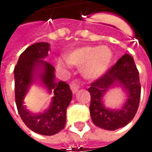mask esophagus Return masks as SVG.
<instances>
[{"instance_id":"1","label":"esophagus","mask_w":152,"mask_h":152,"mask_svg":"<svg viewBox=\"0 0 152 152\" xmlns=\"http://www.w3.org/2000/svg\"><path fill=\"white\" fill-rule=\"evenodd\" d=\"M70 88H71V89H72V93H76L77 92V90L79 89L80 86L77 84V83L73 81V82H72L71 84H70Z\"/></svg>"}]
</instances>
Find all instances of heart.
<instances>
[{"label": "heart", "instance_id": "b5f03b06", "mask_svg": "<svg viewBox=\"0 0 152 152\" xmlns=\"http://www.w3.org/2000/svg\"><path fill=\"white\" fill-rule=\"evenodd\" d=\"M113 58L112 50L107 45H86L76 48L65 55L66 63L71 66L81 67L83 76L87 80L99 79L111 66ZM58 66L66 67L58 62Z\"/></svg>", "mask_w": 152, "mask_h": 152}]
</instances>
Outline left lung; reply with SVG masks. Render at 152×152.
Returning a JSON list of instances; mask_svg holds the SVG:
<instances>
[{
  "instance_id": "obj_1",
  "label": "left lung",
  "mask_w": 152,
  "mask_h": 152,
  "mask_svg": "<svg viewBox=\"0 0 152 152\" xmlns=\"http://www.w3.org/2000/svg\"><path fill=\"white\" fill-rule=\"evenodd\" d=\"M120 84L128 92V99L120 110L106 109L102 97L113 85ZM90 116L96 126L107 130H115L125 126L134 119L141 97L139 72L133 57L124 54L99 79L90 84Z\"/></svg>"
}]
</instances>
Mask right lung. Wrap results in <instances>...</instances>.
Instances as JSON below:
<instances>
[{"label":"right lung","instance_id":"right-lung-1","mask_svg":"<svg viewBox=\"0 0 152 152\" xmlns=\"http://www.w3.org/2000/svg\"><path fill=\"white\" fill-rule=\"evenodd\" d=\"M49 50L50 44L46 42L31 45L21 53L14 70L15 102L22 121L33 132L47 136L64 129L66 108L72 99L69 86L64 81L56 82L54 66L43 60ZM39 66L42 67L41 73L38 72ZM36 75L53 94V98L48 110L43 113L33 114L26 109L23 99Z\"/></svg>","mask_w":152,"mask_h":152}]
</instances>
